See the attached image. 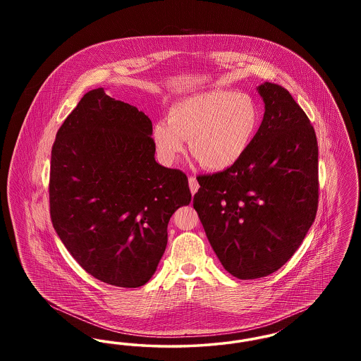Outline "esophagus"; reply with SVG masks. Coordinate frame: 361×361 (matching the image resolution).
Listing matches in <instances>:
<instances>
[{
    "instance_id": "esophagus-1",
    "label": "esophagus",
    "mask_w": 361,
    "mask_h": 361,
    "mask_svg": "<svg viewBox=\"0 0 361 361\" xmlns=\"http://www.w3.org/2000/svg\"><path fill=\"white\" fill-rule=\"evenodd\" d=\"M189 188H190L192 195H195L197 192V189H199V183H197L196 177H193V176L189 177Z\"/></svg>"
}]
</instances>
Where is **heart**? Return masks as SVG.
Instances as JSON below:
<instances>
[{
	"mask_svg": "<svg viewBox=\"0 0 361 361\" xmlns=\"http://www.w3.org/2000/svg\"><path fill=\"white\" fill-rule=\"evenodd\" d=\"M261 123L257 103L246 93L211 90L172 104L168 121L155 123V149L159 159L172 165L184 152L208 171H226L250 147Z\"/></svg>",
	"mask_w": 361,
	"mask_h": 361,
	"instance_id": "b5f03b06",
	"label": "heart"
}]
</instances>
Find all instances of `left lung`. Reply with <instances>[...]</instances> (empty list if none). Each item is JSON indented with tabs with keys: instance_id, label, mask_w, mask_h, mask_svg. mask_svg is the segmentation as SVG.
<instances>
[{
	"instance_id": "1",
	"label": "left lung",
	"mask_w": 361,
	"mask_h": 361,
	"mask_svg": "<svg viewBox=\"0 0 361 361\" xmlns=\"http://www.w3.org/2000/svg\"><path fill=\"white\" fill-rule=\"evenodd\" d=\"M265 112L250 147L231 168L197 177L193 196L224 269L242 280L271 275L305 240L318 208L314 127L283 86L257 87Z\"/></svg>"
}]
</instances>
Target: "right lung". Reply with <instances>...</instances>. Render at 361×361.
Here are the masks:
<instances>
[{"mask_svg":"<svg viewBox=\"0 0 361 361\" xmlns=\"http://www.w3.org/2000/svg\"><path fill=\"white\" fill-rule=\"evenodd\" d=\"M152 121L93 89L59 127L51 150L50 215L89 275L137 288L154 275L188 177L155 162Z\"/></svg>","mask_w":361,"mask_h":361,"instance_id":"add662e5","label":"right lung"}]
</instances>
